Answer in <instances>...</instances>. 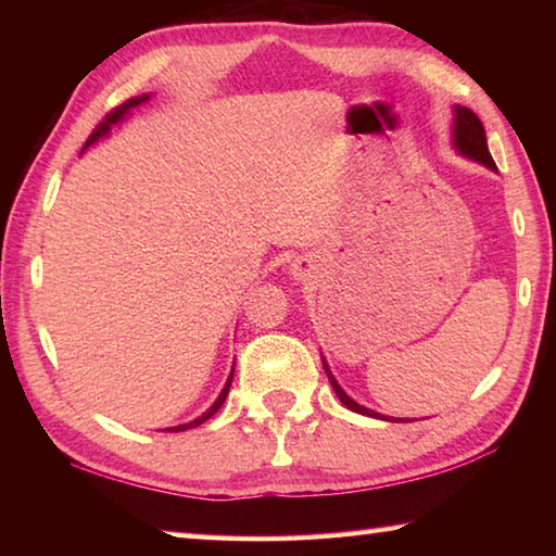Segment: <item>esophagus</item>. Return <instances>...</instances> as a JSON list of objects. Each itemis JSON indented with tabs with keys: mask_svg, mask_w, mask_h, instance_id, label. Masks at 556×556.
<instances>
[{
	"mask_svg": "<svg viewBox=\"0 0 556 556\" xmlns=\"http://www.w3.org/2000/svg\"><path fill=\"white\" fill-rule=\"evenodd\" d=\"M291 275H294L296 279H304V275H306V269H304V262H301V260L291 262Z\"/></svg>",
	"mask_w": 556,
	"mask_h": 556,
	"instance_id": "1",
	"label": "esophagus"
}]
</instances>
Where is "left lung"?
Wrapping results in <instances>:
<instances>
[{"label": "left lung", "mask_w": 556, "mask_h": 556, "mask_svg": "<svg viewBox=\"0 0 556 556\" xmlns=\"http://www.w3.org/2000/svg\"><path fill=\"white\" fill-rule=\"evenodd\" d=\"M451 144H454L456 152L460 156L470 159V162H478L491 168V172H495V162L491 152H488V142H485V129H483V122L478 119V115L473 110L468 108H460V105H454V125H451ZM321 363H324V370L328 375V380H331L333 390L338 394V400H341L348 409L351 412H357V414H365V417H375V419H390L384 417V414L380 412H372L368 407H363V404H357L353 397H348V394L343 392L341 384H338V380L333 378L331 368H328L326 357L321 355Z\"/></svg>", "instance_id": "left-lung-1"}]
</instances>
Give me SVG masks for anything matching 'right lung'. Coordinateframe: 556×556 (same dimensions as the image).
I'll use <instances>...</instances> for the list:
<instances>
[{
	"label": "right lung",
	"mask_w": 556,
	"mask_h": 556,
	"mask_svg": "<svg viewBox=\"0 0 556 556\" xmlns=\"http://www.w3.org/2000/svg\"><path fill=\"white\" fill-rule=\"evenodd\" d=\"M152 98L149 96V92H144V96H139V98H131V100H127L125 105H119V108H115L110 112V115L100 122V125L96 127V131H92L90 135V139L86 142V147H83V152H86L88 147H92V144H98L100 139H105L110 131H112V127L115 125H119V122H125L127 117H131V112H135L139 105H144V102ZM232 372H235V368L230 370V378H228V382H225V388L220 390V394H218V400H215L208 409H205L201 417H195L193 421H188V425H178V427H168L166 431H186V429H193V427H199V425H203L205 419H211L215 412H218L220 407H223V402H225V397H228V390H230V382H232Z\"/></svg>",
	"instance_id": "1"
}]
</instances>
